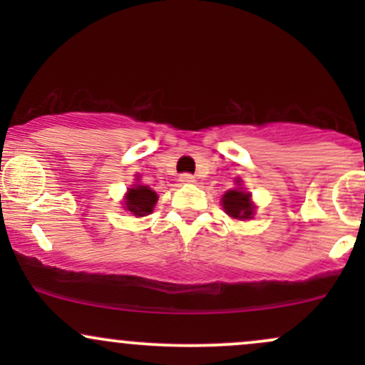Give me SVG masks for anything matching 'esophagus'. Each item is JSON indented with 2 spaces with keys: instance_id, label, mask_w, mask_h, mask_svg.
Here are the masks:
<instances>
[{
  "instance_id": "34e87169",
  "label": "esophagus",
  "mask_w": 365,
  "mask_h": 365,
  "mask_svg": "<svg viewBox=\"0 0 365 365\" xmlns=\"http://www.w3.org/2000/svg\"><path fill=\"white\" fill-rule=\"evenodd\" d=\"M180 182L185 183V185H190V183L195 182V177H192L190 173H183V175H180Z\"/></svg>"
}]
</instances>
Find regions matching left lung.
<instances>
[{"instance_id":"left-lung-1","label":"left lung","mask_w":365,"mask_h":365,"mask_svg":"<svg viewBox=\"0 0 365 365\" xmlns=\"http://www.w3.org/2000/svg\"><path fill=\"white\" fill-rule=\"evenodd\" d=\"M237 185H240V182H237ZM221 204H223L226 215L235 217V220H252L255 215V206L250 200V194L242 187L226 192L221 199Z\"/></svg>"}]
</instances>
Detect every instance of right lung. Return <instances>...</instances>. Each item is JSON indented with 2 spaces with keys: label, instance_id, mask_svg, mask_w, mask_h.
<instances>
[{
  "label": "right lung",
  "instance_id": "obj_1",
  "mask_svg": "<svg viewBox=\"0 0 365 365\" xmlns=\"http://www.w3.org/2000/svg\"><path fill=\"white\" fill-rule=\"evenodd\" d=\"M158 202V194L150 190L148 185H133L128 188L125 194V211H130V215L135 216H148L153 212L154 206Z\"/></svg>",
  "mask_w": 365,
  "mask_h": 365
}]
</instances>
